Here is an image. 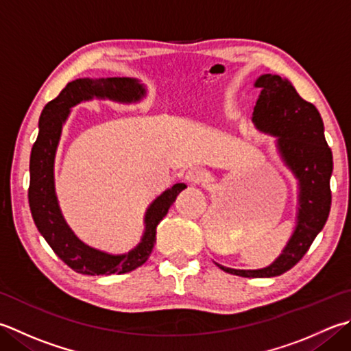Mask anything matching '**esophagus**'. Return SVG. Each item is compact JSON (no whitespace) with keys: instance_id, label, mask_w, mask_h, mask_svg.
I'll list each match as a JSON object with an SVG mask.
<instances>
[{"instance_id":"esophagus-1","label":"esophagus","mask_w":351,"mask_h":351,"mask_svg":"<svg viewBox=\"0 0 351 351\" xmlns=\"http://www.w3.org/2000/svg\"><path fill=\"white\" fill-rule=\"evenodd\" d=\"M205 171L199 167H190L187 171H185V181L190 182V184H199L205 181Z\"/></svg>"}]
</instances>
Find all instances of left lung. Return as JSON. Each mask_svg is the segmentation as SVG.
<instances>
[{
    "label": "left lung",
    "instance_id": "1",
    "mask_svg": "<svg viewBox=\"0 0 351 351\" xmlns=\"http://www.w3.org/2000/svg\"><path fill=\"white\" fill-rule=\"evenodd\" d=\"M256 86L262 88V93L252 112L254 125L262 132L277 136L281 160L298 180L297 226L285 250L269 266L231 269L216 265L239 277L265 278L281 276L297 265L324 228L332 205L333 156L318 109L301 99L289 80L277 74H263L256 80Z\"/></svg>",
    "mask_w": 351,
    "mask_h": 351
}]
</instances>
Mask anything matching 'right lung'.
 Segmentation results:
<instances>
[{
  "mask_svg": "<svg viewBox=\"0 0 351 351\" xmlns=\"http://www.w3.org/2000/svg\"><path fill=\"white\" fill-rule=\"evenodd\" d=\"M144 94H146L144 86L136 79L130 77L75 79L62 89L56 99L47 103L39 117V134L30 155L29 204L32 217L56 256L79 274L85 276L125 274L146 263L156 242L158 223L167 215L176 196L187 189L185 184H175L150 204L144 217L146 230L141 242L125 254H109L84 243L62 216L54 191L53 169L62 126L68 119L70 108L94 97L132 103L138 101Z\"/></svg>",
  "mask_w": 351,
  "mask_h": 351,
  "instance_id": "obj_1",
  "label": "right lung"
}]
</instances>
